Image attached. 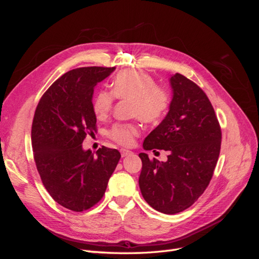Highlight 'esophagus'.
Here are the masks:
<instances>
[{"mask_svg":"<svg viewBox=\"0 0 259 259\" xmlns=\"http://www.w3.org/2000/svg\"><path fill=\"white\" fill-rule=\"evenodd\" d=\"M121 155L123 156V158H124V156H126V155H128V154H132L133 152L132 151H130V150H127V149H121Z\"/></svg>","mask_w":259,"mask_h":259,"instance_id":"obj_1","label":"esophagus"}]
</instances>
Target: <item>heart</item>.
Masks as SVG:
<instances>
[{
  "instance_id": "1",
  "label": "heart",
  "mask_w": 259,
  "mask_h": 259,
  "mask_svg": "<svg viewBox=\"0 0 259 259\" xmlns=\"http://www.w3.org/2000/svg\"><path fill=\"white\" fill-rule=\"evenodd\" d=\"M115 97L131 100L132 116L147 123L160 121L170 104L168 92L156 85L150 74L136 69L117 73L112 82V92L100 90L95 94L92 107L98 120H104L110 114ZM139 134L140 127L135 123H116L108 132L109 138L123 147L134 145Z\"/></svg>"
}]
</instances>
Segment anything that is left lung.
Returning a JSON list of instances; mask_svg holds the SVG:
<instances>
[{
	"mask_svg": "<svg viewBox=\"0 0 259 259\" xmlns=\"http://www.w3.org/2000/svg\"><path fill=\"white\" fill-rule=\"evenodd\" d=\"M169 83V110L143 144L145 150L168 151L167 161L139 153V188L149 205L171 215L190 207L207 188L221 152L222 130L209 99L197 84L179 73Z\"/></svg>",
	"mask_w": 259,
	"mask_h": 259,
	"instance_id": "left-lung-1",
	"label": "left lung"
}]
</instances>
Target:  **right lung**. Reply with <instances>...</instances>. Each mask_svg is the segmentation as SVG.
Listing matches in <instances>:
<instances>
[{"label": "right lung", "mask_w": 259, "mask_h": 259, "mask_svg": "<svg viewBox=\"0 0 259 259\" xmlns=\"http://www.w3.org/2000/svg\"><path fill=\"white\" fill-rule=\"evenodd\" d=\"M114 69L70 70L50 86L35 109L31 142L37 171L51 197L73 211L101 200L121 158L116 149L103 146L94 154L82 147L86 135L96 132L94 88Z\"/></svg>", "instance_id": "right-lung-1"}]
</instances>
